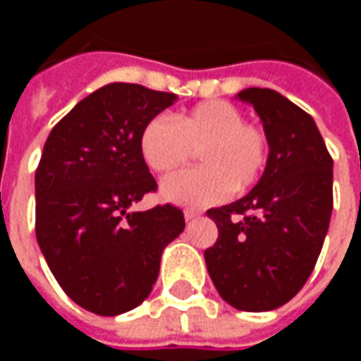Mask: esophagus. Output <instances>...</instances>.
Instances as JSON below:
<instances>
[{"label":"esophagus","mask_w":361,"mask_h":361,"mask_svg":"<svg viewBox=\"0 0 361 361\" xmlns=\"http://www.w3.org/2000/svg\"><path fill=\"white\" fill-rule=\"evenodd\" d=\"M199 214H201V212L193 211V209H188V211H183V216H185V220H188V222H191V220H195L197 216H199Z\"/></svg>","instance_id":"34e87169"}]
</instances>
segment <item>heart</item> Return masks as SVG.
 <instances>
[{
	"mask_svg": "<svg viewBox=\"0 0 361 361\" xmlns=\"http://www.w3.org/2000/svg\"><path fill=\"white\" fill-rule=\"evenodd\" d=\"M139 150L152 172H172L199 150L195 170L172 173L160 183V197L181 207H209L226 199L230 189L253 185L267 164V137L243 123L234 104L209 100L193 110L157 116L142 127Z\"/></svg>",
	"mask_w": 361,
	"mask_h": 361,
	"instance_id": "1",
	"label": "heart"
}]
</instances>
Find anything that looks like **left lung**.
Here are the masks:
<instances>
[{
    "mask_svg": "<svg viewBox=\"0 0 361 361\" xmlns=\"http://www.w3.org/2000/svg\"><path fill=\"white\" fill-rule=\"evenodd\" d=\"M263 121L269 158L250 193L207 211L219 228L204 251L220 298L240 311H271L294 298L313 267L333 212V158L310 114L276 90L238 92Z\"/></svg>",
    "mask_w": 361,
    "mask_h": 361,
    "instance_id": "1",
    "label": "left lung"
}]
</instances>
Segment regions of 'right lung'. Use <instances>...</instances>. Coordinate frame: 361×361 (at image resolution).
I'll return each instance as SVG.
<instances>
[{"instance_id":"1","label":"right lung","mask_w":361,"mask_h":361,"mask_svg":"<svg viewBox=\"0 0 361 361\" xmlns=\"http://www.w3.org/2000/svg\"><path fill=\"white\" fill-rule=\"evenodd\" d=\"M178 100L110 82L82 98L44 145L36 170V240L58 284L82 310L114 317L149 298L166 245L185 228L173 204L131 212L157 191L139 150L142 127Z\"/></svg>"}]
</instances>
